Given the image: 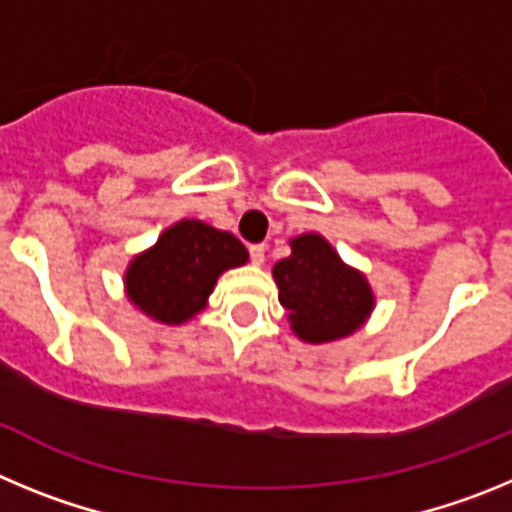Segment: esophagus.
Returning <instances> with one entry per match:
<instances>
[{"instance_id":"34e87169","label":"esophagus","mask_w":512,"mask_h":512,"mask_svg":"<svg viewBox=\"0 0 512 512\" xmlns=\"http://www.w3.org/2000/svg\"><path fill=\"white\" fill-rule=\"evenodd\" d=\"M248 253H251V261H253V264H256V266L264 264L266 248L261 246V243H253V246H248Z\"/></svg>"}]
</instances>
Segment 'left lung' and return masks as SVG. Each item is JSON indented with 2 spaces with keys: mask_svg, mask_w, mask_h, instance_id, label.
Segmentation results:
<instances>
[{
  "mask_svg": "<svg viewBox=\"0 0 512 512\" xmlns=\"http://www.w3.org/2000/svg\"><path fill=\"white\" fill-rule=\"evenodd\" d=\"M289 246L292 253L274 264L271 274L295 336L328 343L356 333L374 310V292L364 274L343 264L318 233L297 235Z\"/></svg>",
  "mask_w": 512,
  "mask_h": 512,
  "instance_id": "1",
  "label": "left lung"
}]
</instances>
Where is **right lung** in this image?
Listing matches in <instances>:
<instances>
[{
	"label": "right lung",
	"instance_id": "obj_1",
	"mask_svg": "<svg viewBox=\"0 0 512 512\" xmlns=\"http://www.w3.org/2000/svg\"><path fill=\"white\" fill-rule=\"evenodd\" d=\"M246 261V246L233 233L202 220H179L130 261L125 292L148 318L182 325L205 310L217 277Z\"/></svg>",
	"mask_w": 512,
	"mask_h": 512
}]
</instances>
